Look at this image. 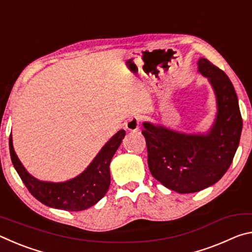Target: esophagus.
I'll use <instances>...</instances> for the list:
<instances>
[{
	"instance_id": "esophagus-1",
	"label": "esophagus",
	"mask_w": 252,
	"mask_h": 252,
	"mask_svg": "<svg viewBox=\"0 0 252 252\" xmlns=\"http://www.w3.org/2000/svg\"><path fill=\"white\" fill-rule=\"evenodd\" d=\"M140 123H141V118H140V117H136L135 116V117L130 118L129 120H127L126 123V130L133 131V132L138 131L139 127H140Z\"/></svg>"
}]
</instances>
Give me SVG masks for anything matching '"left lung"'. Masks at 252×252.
<instances>
[{
  "instance_id": "obj_1",
  "label": "left lung",
  "mask_w": 252,
  "mask_h": 252,
  "mask_svg": "<svg viewBox=\"0 0 252 252\" xmlns=\"http://www.w3.org/2000/svg\"><path fill=\"white\" fill-rule=\"evenodd\" d=\"M199 72L216 91L218 116L208 135H188L143 123L150 172L164 187L192 193L218 182L232 163L240 141L242 118L231 81L207 59Z\"/></svg>"
}]
</instances>
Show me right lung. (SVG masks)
Here are the masks:
<instances>
[{
  "instance_id": "obj_1",
  "label": "right lung",
  "mask_w": 252,
  "mask_h": 252,
  "mask_svg": "<svg viewBox=\"0 0 252 252\" xmlns=\"http://www.w3.org/2000/svg\"><path fill=\"white\" fill-rule=\"evenodd\" d=\"M126 131L120 130L102 148L88 169L79 177L61 183L43 182L33 178L16 157L10 135V155L16 172L34 198L45 206L66 211H81L90 208L104 197L109 189L110 162L125 138Z\"/></svg>"
}]
</instances>
